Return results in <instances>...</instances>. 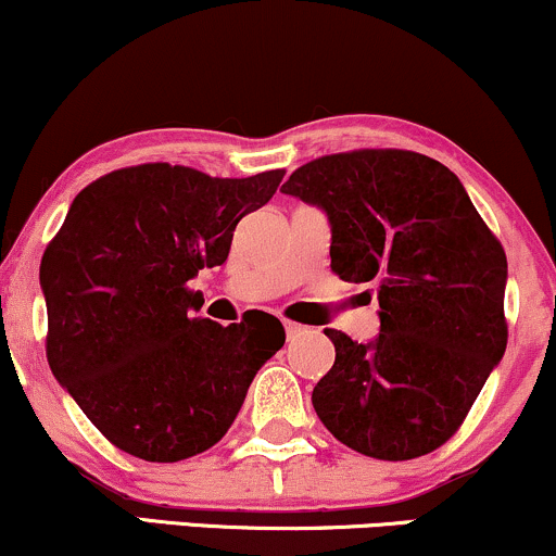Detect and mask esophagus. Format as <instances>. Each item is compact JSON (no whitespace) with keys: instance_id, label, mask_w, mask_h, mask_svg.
I'll use <instances>...</instances> for the list:
<instances>
[{"instance_id":"esophagus-1","label":"esophagus","mask_w":556,"mask_h":556,"mask_svg":"<svg viewBox=\"0 0 556 556\" xmlns=\"http://www.w3.org/2000/svg\"><path fill=\"white\" fill-rule=\"evenodd\" d=\"M308 329V327H303V324H298V321H290V318H285V331H287V337H298V334H303V331Z\"/></svg>"}]
</instances>
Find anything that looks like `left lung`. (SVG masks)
Listing matches in <instances>:
<instances>
[{
    "instance_id": "obj_1",
    "label": "left lung",
    "mask_w": 556,
    "mask_h": 556,
    "mask_svg": "<svg viewBox=\"0 0 556 556\" xmlns=\"http://www.w3.org/2000/svg\"><path fill=\"white\" fill-rule=\"evenodd\" d=\"M282 190L327 212L331 271L379 290L374 342L324 329L337 355L311 394L316 416L376 460L439 450L507 348L502 242L455 172L416 151L318 156Z\"/></svg>"
}]
</instances>
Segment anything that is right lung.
<instances>
[{
    "label": "right lung",
    "mask_w": 556,
    "mask_h": 556,
    "mask_svg": "<svg viewBox=\"0 0 556 556\" xmlns=\"http://www.w3.org/2000/svg\"><path fill=\"white\" fill-rule=\"evenodd\" d=\"M282 177L167 162L114 169L75 195L43 251L49 368L127 455L177 463L206 452L285 344L282 321L264 311L229 327L193 316L188 287L225 264L238 222Z\"/></svg>",
    "instance_id": "obj_1"
}]
</instances>
